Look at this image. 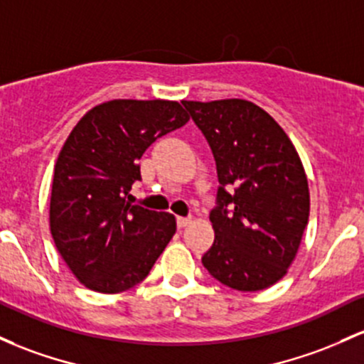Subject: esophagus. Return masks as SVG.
I'll list each match as a JSON object with an SVG mask.
<instances>
[{
    "instance_id": "1",
    "label": "esophagus",
    "mask_w": 364,
    "mask_h": 364,
    "mask_svg": "<svg viewBox=\"0 0 364 364\" xmlns=\"http://www.w3.org/2000/svg\"><path fill=\"white\" fill-rule=\"evenodd\" d=\"M191 223L190 218H178V228H185Z\"/></svg>"
}]
</instances>
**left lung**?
I'll return each instance as SVG.
<instances>
[{
	"label": "left lung",
	"instance_id": "left-lung-1",
	"mask_svg": "<svg viewBox=\"0 0 364 364\" xmlns=\"http://www.w3.org/2000/svg\"><path fill=\"white\" fill-rule=\"evenodd\" d=\"M183 105L213 149L221 183L210 213L214 243L202 264L230 289H267L287 274L309 219L301 157L282 126L249 100Z\"/></svg>",
	"mask_w": 364,
	"mask_h": 364
}]
</instances>
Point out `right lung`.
Here are the masks:
<instances>
[{"label":"right lung","mask_w":364,"mask_h":364,"mask_svg":"<svg viewBox=\"0 0 364 364\" xmlns=\"http://www.w3.org/2000/svg\"><path fill=\"white\" fill-rule=\"evenodd\" d=\"M173 100H110L87 110L55 164L50 231L75 278L100 294L145 279L176 233V218L133 205L138 161L151 143L185 126Z\"/></svg>","instance_id":"right-lung-1"}]
</instances>
